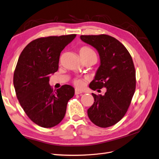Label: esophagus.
I'll return each mask as SVG.
<instances>
[{
    "label": "esophagus",
    "mask_w": 159,
    "mask_h": 159,
    "mask_svg": "<svg viewBox=\"0 0 159 159\" xmlns=\"http://www.w3.org/2000/svg\"><path fill=\"white\" fill-rule=\"evenodd\" d=\"M81 93H82V91H81V90L78 89H75V95H78V94H80Z\"/></svg>",
    "instance_id": "esophagus-1"
}]
</instances>
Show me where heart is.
<instances>
[{"label": "heart", "instance_id": "obj_1", "mask_svg": "<svg viewBox=\"0 0 159 159\" xmlns=\"http://www.w3.org/2000/svg\"><path fill=\"white\" fill-rule=\"evenodd\" d=\"M79 53L81 57H93L97 60V55L96 52L92 48H89V47H82L80 49ZM74 83L78 88H81L84 85V81L83 80L81 79H75Z\"/></svg>", "mask_w": 159, "mask_h": 159}]
</instances>
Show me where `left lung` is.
Wrapping results in <instances>:
<instances>
[{
  "label": "left lung",
  "instance_id": "8db88e82",
  "mask_svg": "<svg viewBox=\"0 0 159 159\" xmlns=\"http://www.w3.org/2000/svg\"><path fill=\"white\" fill-rule=\"evenodd\" d=\"M81 41L93 47L100 55V66L89 87L106 88L104 95L92 93L93 105L88 110L94 124L107 128L118 122L129 108L136 89V71L128 51L108 35H81Z\"/></svg>",
  "mask_w": 159,
  "mask_h": 159
}]
</instances>
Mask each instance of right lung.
I'll return each instance as SVG.
<instances>
[{"instance_id":"add662e5","label":"right lung","mask_w":159,"mask_h":159,"mask_svg":"<svg viewBox=\"0 0 159 159\" xmlns=\"http://www.w3.org/2000/svg\"><path fill=\"white\" fill-rule=\"evenodd\" d=\"M75 34L41 37L32 41L21 52L14 72L13 84L20 104L37 125L51 128L63 119L67 102L75 89L64 85L54 90L49 75L58 70L60 53Z\"/></svg>"}]
</instances>
